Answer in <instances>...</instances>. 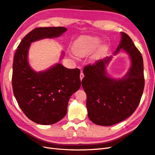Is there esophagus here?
Masks as SVG:
<instances>
[{
    "label": "esophagus",
    "instance_id": "1",
    "mask_svg": "<svg viewBox=\"0 0 155 155\" xmlns=\"http://www.w3.org/2000/svg\"><path fill=\"white\" fill-rule=\"evenodd\" d=\"M84 74H83V72H82V71H81V74H80V78H81V81L82 80V78H84Z\"/></svg>",
    "mask_w": 155,
    "mask_h": 155
}]
</instances>
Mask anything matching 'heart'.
Segmentation results:
<instances>
[{
    "label": "heart",
    "instance_id": "heart-1",
    "mask_svg": "<svg viewBox=\"0 0 155 155\" xmlns=\"http://www.w3.org/2000/svg\"><path fill=\"white\" fill-rule=\"evenodd\" d=\"M100 42V39L97 37H81L74 43L73 51L78 56L84 57L97 48Z\"/></svg>",
    "mask_w": 155,
    "mask_h": 155
}]
</instances>
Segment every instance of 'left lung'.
Wrapping results in <instances>:
<instances>
[{
  "mask_svg": "<svg viewBox=\"0 0 155 155\" xmlns=\"http://www.w3.org/2000/svg\"><path fill=\"white\" fill-rule=\"evenodd\" d=\"M121 41L114 55L123 50L129 55L131 67L124 77H110L106 66L112 56L84 67L82 86L86 94V107L94 124L109 126L123 121L136 110L143 92V61L132 40L121 32Z\"/></svg>",
  "mask_w": 155,
  "mask_h": 155,
  "instance_id": "left-lung-1",
  "label": "left lung"
}]
</instances>
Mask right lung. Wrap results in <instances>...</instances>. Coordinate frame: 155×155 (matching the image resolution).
Instances as JSON below:
<instances>
[{
    "label": "right lung",
    "mask_w": 155,
    "mask_h": 155,
    "mask_svg": "<svg viewBox=\"0 0 155 155\" xmlns=\"http://www.w3.org/2000/svg\"><path fill=\"white\" fill-rule=\"evenodd\" d=\"M65 27H38L22 39L13 62L12 88L22 111L35 123L54 124L65 116L70 97L80 88V70L67 69L58 63L36 72L28 61L31 44L44 38L60 37ZM64 55L63 52L61 58Z\"/></svg>",
    "instance_id": "right-lung-1"
}]
</instances>
